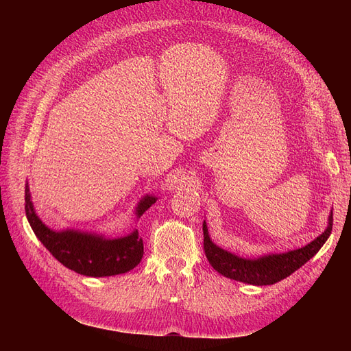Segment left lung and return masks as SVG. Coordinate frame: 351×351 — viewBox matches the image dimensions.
I'll return each instance as SVG.
<instances>
[{"label": "left lung", "instance_id": "1", "mask_svg": "<svg viewBox=\"0 0 351 351\" xmlns=\"http://www.w3.org/2000/svg\"><path fill=\"white\" fill-rule=\"evenodd\" d=\"M332 210L329 212L328 226L321 236L300 249L284 253H267L259 258H241L236 253L222 249L210 240L206 221H204V249L212 268L221 275L252 285H271L289 277L312 259L331 236Z\"/></svg>", "mask_w": 351, "mask_h": 351}]
</instances>
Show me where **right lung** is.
Listing matches in <instances>:
<instances>
[{
	"label": "right lung",
	"instance_id": "obj_1",
	"mask_svg": "<svg viewBox=\"0 0 351 351\" xmlns=\"http://www.w3.org/2000/svg\"><path fill=\"white\" fill-rule=\"evenodd\" d=\"M158 200L146 195L136 206L137 218ZM25 210L29 224L39 241L66 268L86 277H111L125 274L139 265L143 256V240L136 228L130 234L110 239L97 232L67 228L56 231L45 226L38 217L32 202L29 183L25 187Z\"/></svg>",
	"mask_w": 351,
	"mask_h": 351
}]
</instances>
